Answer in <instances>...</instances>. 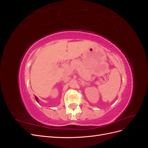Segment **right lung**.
Returning a JSON list of instances; mask_svg holds the SVG:
<instances>
[{
	"mask_svg": "<svg viewBox=\"0 0 148 148\" xmlns=\"http://www.w3.org/2000/svg\"><path fill=\"white\" fill-rule=\"evenodd\" d=\"M35 99H36V101H37V102H38V97H36V96H35Z\"/></svg>",
	"mask_w": 148,
	"mask_h": 148,
	"instance_id": "1",
	"label": "right lung"
}]
</instances>
